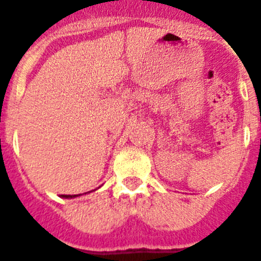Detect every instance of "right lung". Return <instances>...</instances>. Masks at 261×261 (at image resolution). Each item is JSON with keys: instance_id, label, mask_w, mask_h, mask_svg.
Returning a JSON list of instances; mask_svg holds the SVG:
<instances>
[{"instance_id": "obj_1", "label": "right lung", "mask_w": 261, "mask_h": 261, "mask_svg": "<svg viewBox=\"0 0 261 261\" xmlns=\"http://www.w3.org/2000/svg\"><path fill=\"white\" fill-rule=\"evenodd\" d=\"M63 197H64V198H70V197L72 198V195H63ZM74 197H75V195H74Z\"/></svg>"}]
</instances>
